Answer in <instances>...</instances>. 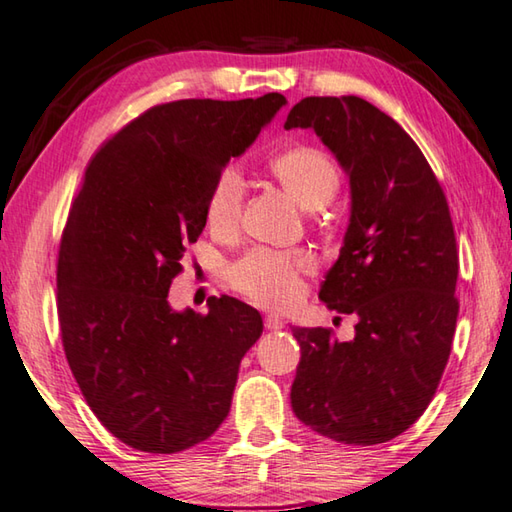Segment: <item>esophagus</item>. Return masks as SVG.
I'll list each match as a JSON object with an SVG mask.
<instances>
[{"label": "esophagus", "instance_id": "1", "mask_svg": "<svg viewBox=\"0 0 512 512\" xmlns=\"http://www.w3.org/2000/svg\"><path fill=\"white\" fill-rule=\"evenodd\" d=\"M265 327L269 332H278V330H283V327H285V321L281 316L269 314V316H265Z\"/></svg>", "mask_w": 512, "mask_h": 512}]
</instances>
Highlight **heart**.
<instances>
[{
    "label": "heart",
    "mask_w": 512,
    "mask_h": 512,
    "mask_svg": "<svg viewBox=\"0 0 512 512\" xmlns=\"http://www.w3.org/2000/svg\"><path fill=\"white\" fill-rule=\"evenodd\" d=\"M269 173L298 205L318 211L339 194L341 173L327 153L316 147H294L269 162ZM245 202L243 176L227 167L216 176L209 189L205 214L209 227L220 236H229L240 227ZM307 252H272L252 249L229 267V283L240 294L263 307H289L303 292V276L312 269Z\"/></svg>",
    "instance_id": "b5f03b06"
}]
</instances>
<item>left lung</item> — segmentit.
I'll list each match as a JSON object with an SVG mask.
<instances>
[{
    "instance_id": "obj_1",
    "label": "left lung",
    "mask_w": 512,
    "mask_h": 512,
    "mask_svg": "<svg viewBox=\"0 0 512 512\" xmlns=\"http://www.w3.org/2000/svg\"><path fill=\"white\" fill-rule=\"evenodd\" d=\"M285 129H314L350 176V225L318 298L359 316L352 341L294 327L292 410L327 439L374 446L421 417L446 370L459 314L450 209L417 142L363 98H305Z\"/></svg>"
}]
</instances>
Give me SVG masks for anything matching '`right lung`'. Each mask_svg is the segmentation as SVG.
I'll return each instance as SVG.
<instances>
[{
    "label": "right lung",
    "mask_w": 512,
    "mask_h": 512,
    "mask_svg": "<svg viewBox=\"0 0 512 512\" xmlns=\"http://www.w3.org/2000/svg\"><path fill=\"white\" fill-rule=\"evenodd\" d=\"M287 100H178L144 111L84 171L57 258L64 354L86 403L127 446L173 455L225 421L263 318L231 296L167 301L207 223L209 189Z\"/></svg>",
    "instance_id": "1"
}]
</instances>
